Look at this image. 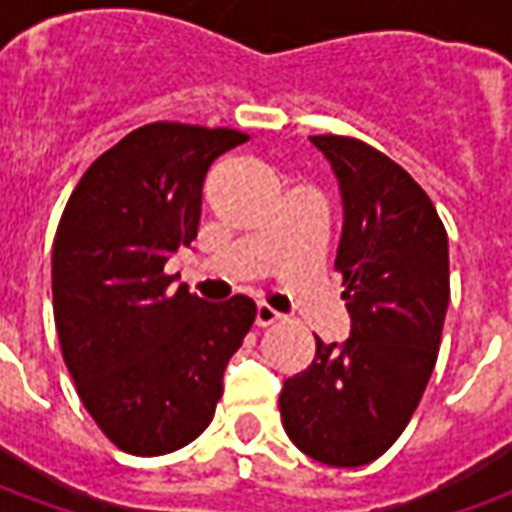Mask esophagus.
Returning <instances> with one entry per match:
<instances>
[{
  "instance_id": "1",
  "label": "esophagus",
  "mask_w": 512,
  "mask_h": 512,
  "mask_svg": "<svg viewBox=\"0 0 512 512\" xmlns=\"http://www.w3.org/2000/svg\"><path fill=\"white\" fill-rule=\"evenodd\" d=\"M282 321V315H279L274 307H268V304H257V312H255V323L260 329H266V326H274V323Z\"/></svg>"
}]
</instances>
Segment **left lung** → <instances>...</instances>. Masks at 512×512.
Masks as SVG:
<instances>
[{"instance_id": "left-lung-1", "label": "left lung", "mask_w": 512, "mask_h": 512, "mask_svg": "<svg viewBox=\"0 0 512 512\" xmlns=\"http://www.w3.org/2000/svg\"><path fill=\"white\" fill-rule=\"evenodd\" d=\"M343 191V274L351 337L323 345L285 381L279 414L290 441L326 466L381 458L417 411L439 356L450 304L447 230L406 169L362 139L312 136Z\"/></svg>"}]
</instances>
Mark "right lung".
I'll return each instance as SVG.
<instances>
[{"mask_svg": "<svg viewBox=\"0 0 512 512\" xmlns=\"http://www.w3.org/2000/svg\"><path fill=\"white\" fill-rule=\"evenodd\" d=\"M235 128L150 123L95 158L62 211L51 293L62 359L95 425L128 455H167L211 425L255 301L205 304L164 266L197 238L202 180Z\"/></svg>", "mask_w": 512, "mask_h": 512, "instance_id": "add662e5", "label": "right lung"}]
</instances>
